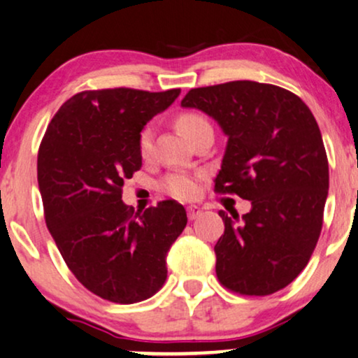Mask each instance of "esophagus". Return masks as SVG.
I'll use <instances>...</instances> for the list:
<instances>
[{
	"label": "esophagus",
	"instance_id": "obj_1",
	"mask_svg": "<svg viewBox=\"0 0 358 358\" xmlns=\"http://www.w3.org/2000/svg\"><path fill=\"white\" fill-rule=\"evenodd\" d=\"M201 213H202V209L199 206H189L187 207V217L191 220L196 219L197 215H201Z\"/></svg>",
	"mask_w": 358,
	"mask_h": 358
}]
</instances>
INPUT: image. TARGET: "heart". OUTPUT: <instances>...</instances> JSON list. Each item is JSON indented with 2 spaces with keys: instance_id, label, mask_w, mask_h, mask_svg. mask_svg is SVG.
Wrapping results in <instances>:
<instances>
[{
  "instance_id": "heart-1",
  "label": "heart",
  "mask_w": 358,
  "mask_h": 358,
  "mask_svg": "<svg viewBox=\"0 0 358 358\" xmlns=\"http://www.w3.org/2000/svg\"><path fill=\"white\" fill-rule=\"evenodd\" d=\"M176 126L189 141L199 136L202 131H213L210 122L199 113H182L176 119ZM152 149V127L145 126L139 134V152L148 157ZM161 189L176 199H192L199 192V174L186 171H172L161 180Z\"/></svg>"
}]
</instances>
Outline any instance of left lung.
Instances as JSON below:
<instances>
[{
	"label": "left lung",
	"mask_w": 358,
	"mask_h": 358,
	"mask_svg": "<svg viewBox=\"0 0 358 358\" xmlns=\"http://www.w3.org/2000/svg\"><path fill=\"white\" fill-rule=\"evenodd\" d=\"M217 121L227 136L214 191L252 209L220 210L215 273L242 295H271L306 268L322 231L329 161L314 114L284 87L231 81L196 87L180 101Z\"/></svg>",
	"instance_id": "1"
}]
</instances>
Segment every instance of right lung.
<instances>
[{"instance_id":"add662e5","label":"right lung","mask_w":358,"mask_h":358,"mask_svg":"<svg viewBox=\"0 0 358 358\" xmlns=\"http://www.w3.org/2000/svg\"><path fill=\"white\" fill-rule=\"evenodd\" d=\"M180 90L83 91L51 119L38 152L44 219L66 266L101 299L134 303L167 277L166 255L187 224L186 209L162 201L144 213L122 202L143 166L139 134Z\"/></svg>"}]
</instances>
